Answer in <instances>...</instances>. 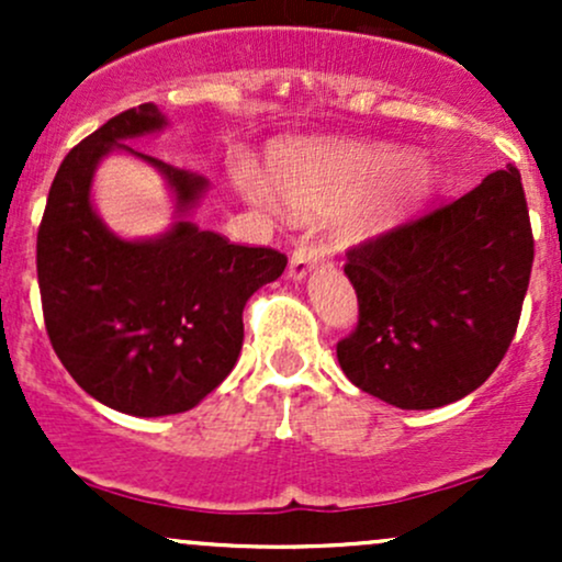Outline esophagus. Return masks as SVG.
Returning a JSON list of instances; mask_svg holds the SVG:
<instances>
[{
	"label": "esophagus",
	"instance_id": "34e87169",
	"mask_svg": "<svg viewBox=\"0 0 562 562\" xmlns=\"http://www.w3.org/2000/svg\"><path fill=\"white\" fill-rule=\"evenodd\" d=\"M325 259V248L317 243H303L299 248L293 250V256H290V263H288V277L293 282H301L306 280L308 274H312V269L317 267V263Z\"/></svg>",
	"mask_w": 562,
	"mask_h": 562
}]
</instances>
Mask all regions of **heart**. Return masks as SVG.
<instances>
[{
    "label": "heart",
    "instance_id": "1",
    "mask_svg": "<svg viewBox=\"0 0 562 562\" xmlns=\"http://www.w3.org/2000/svg\"><path fill=\"white\" fill-rule=\"evenodd\" d=\"M232 182L248 203L282 214H335V237L362 245L396 229L434 190V169L417 153L383 142L303 139L274 147L269 177L235 160Z\"/></svg>",
    "mask_w": 562,
    "mask_h": 562
}]
</instances>
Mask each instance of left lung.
Instances as JSON below:
<instances>
[{
  "label": "left lung",
  "mask_w": 562,
  "mask_h": 562,
  "mask_svg": "<svg viewBox=\"0 0 562 562\" xmlns=\"http://www.w3.org/2000/svg\"><path fill=\"white\" fill-rule=\"evenodd\" d=\"M533 235L515 166L378 240L348 250L359 325L338 344L357 389L398 409L468 396L502 362L520 319Z\"/></svg>",
  "instance_id": "left-lung-1"
}]
</instances>
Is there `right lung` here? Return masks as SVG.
Masks as SVG:
<instances>
[{
    "label": "right lung",
    "mask_w": 562,
    "mask_h": 562,
    "mask_svg": "<svg viewBox=\"0 0 562 562\" xmlns=\"http://www.w3.org/2000/svg\"><path fill=\"white\" fill-rule=\"evenodd\" d=\"M169 126L158 105L119 113L68 153L49 187L36 237L44 325L57 359L89 396L134 417L192 409L229 375L243 348V308L285 272V254L232 245L190 214L209 179L137 153L126 142ZM111 151L153 165L175 198V224L126 241L91 203Z\"/></svg>",
    "instance_id": "add662e5"
}]
</instances>
